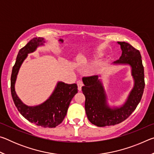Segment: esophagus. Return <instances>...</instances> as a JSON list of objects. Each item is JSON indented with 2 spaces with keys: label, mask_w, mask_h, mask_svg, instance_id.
I'll list each match as a JSON object with an SVG mask.
<instances>
[{
  "label": "esophagus",
  "mask_w": 154,
  "mask_h": 154,
  "mask_svg": "<svg viewBox=\"0 0 154 154\" xmlns=\"http://www.w3.org/2000/svg\"><path fill=\"white\" fill-rule=\"evenodd\" d=\"M77 87H78V90L81 91L82 90V88L83 87V82L81 80H78L77 82Z\"/></svg>",
  "instance_id": "obj_1"
}]
</instances>
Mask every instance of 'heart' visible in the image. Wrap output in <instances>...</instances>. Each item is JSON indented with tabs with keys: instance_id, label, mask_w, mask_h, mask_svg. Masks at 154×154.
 I'll list each match as a JSON object with an SVG mask.
<instances>
[{
	"instance_id": "obj_1",
	"label": "heart",
	"mask_w": 154,
	"mask_h": 154,
	"mask_svg": "<svg viewBox=\"0 0 154 154\" xmlns=\"http://www.w3.org/2000/svg\"><path fill=\"white\" fill-rule=\"evenodd\" d=\"M101 56H102V54H96V55H95L94 58H98V57H100Z\"/></svg>"
}]
</instances>
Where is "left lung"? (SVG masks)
<instances>
[{
  "instance_id": "1",
  "label": "left lung",
  "mask_w": 154,
  "mask_h": 154,
  "mask_svg": "<svg viewBox=\"0 0 154 154\" xmlns=\"http://www.w3.org/2000/svg\"><path fill=\"white\" fill-rule=\"evenodd\" d=\"M122 54L115 64H129L132 67V75L134 86L128 100L121 107L111 109L106 104V94L98 75L83 77L82 92L85 95V109L89 121L98 127L114 126L126 119L132 113L141 100L145 88L144 67L140 51L130 44L118 42Z\"/></svg>"
}]
</instances>
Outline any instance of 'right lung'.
Here are the masks:
<instances>
[{
	"label": "right lung",
	"instance_id": "right-lung-1",
	"mask_svg": "<svg viewBox=\"0 0 154 154\" xmlns=\"http://www.w3.org/2000/svg\"><path fill=\"white\" fill-rule=\"evenodd\" d=\"M45 43L44 38L35 37L18 52L16 61L12 69L11 92L13 100L18 111L31 123L43 128H55L66 116L70 103L77 93L76 83L67 84L58 82L54 92L45 103L36 106H28L23 104L15 91V82L17 72L28 54L35 51L38 46Z\"/></svg>",
	"mask_w": 154,
	"mask_h": 154
}]
</instances>
